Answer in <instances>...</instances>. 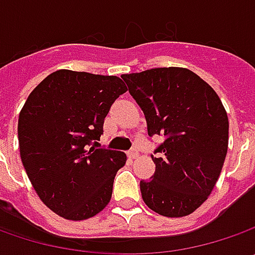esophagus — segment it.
Returning <instances> with one entry per match:
<instances>
[{
    "mask_svg": "<svg viewBox=\"0 0 255 255\" xmlns=\"http://www.w3.org/2000/svg\"><path fill=\"white\" fill-rule=\"evenodd\" d=\"M128 156H129V159H136L139 156V150L137 149H132V150L128 152Z\"/></svg>",
    "mask_w": 255,
    "mask_h": 255,
    "instance_id": "34e87169",
    "label": "esophagus"
}]
</instances>
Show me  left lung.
Returning a JSON list of instances; mask_svg holds the SVG:
<instances>
[{"label":"left lung","instance_id":"1","mask_svg":"<svg viewBox=\"0 0 255 255\" xmlns=\"http://www.w3.org/2000/svg\"><path fill=\"white\" fill-rule=\"evenodd\" d=\"M122 79L142 108L149 136L166 137L152 157V180L140 181L143 201L164 217L189 216L210 196L229 149L220 98L186 68H154Z\"/></svg>","mask_w":255,"mask_h":255}]
</instances>
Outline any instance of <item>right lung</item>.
Returning <instances> with one entry per match:
<instances>
[{
	"instance_id": "1",
	"label": "right lung",
	"mask_w": 255,
	"mask_h": 255,
	"mask_svg": "<svg viewBox=\"0 0 255 255\" xmlns=\"http://www.w3.org/2000/svg\"><path fill=\"white\" fill-rule=\"evenodd\" d=\"M126 91L118 76L59 69L29 93L19 112L18 143L28 179L45 206L66 220L91 219L111 201L126 154L92 143L103 134L111 105Z\"/></svg>"
}]
</instances>
